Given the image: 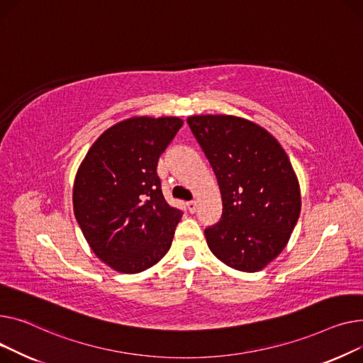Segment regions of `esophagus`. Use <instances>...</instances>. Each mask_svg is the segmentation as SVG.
Masks as SVG:
<instances>
[{
    "label": "esophagus",
    "instance_id": "1",
    "mask_svg": "<svg viewBox=\"0 0 363 363\" xmlns=\"http://www.w3.org/2000/svg\"><path fill=\"white\" fill-rule=\"evenodd\" d=\"M186 205H187L189 212H191V214H194V212H196V209H198V202L196 201H189Z\"/></svg>",
    "mask_w": 363,
    "mask_h": 363
}]
</instances>
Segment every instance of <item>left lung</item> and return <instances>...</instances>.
<instances>
[{
	"mask_svg": "<svg viewBox=\"0 0 363 363\" xmlns=\"http://www.w3.org/2000/svg\"><path fill=\"white\" fill-rule=\"evenodd\" d=\"M191 133L214 169L221 220L205 228L225 265L257 272L286 247L301 216V189L281 145L261 125L234 116H191Z\"/></svg>",
	"mask_w": 363,
	"mask_h": 363,
	"instance_id": "obj_1",
	"label": "left lung"
}]
</instances>
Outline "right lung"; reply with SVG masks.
Instances as JSON below:
<instances>
[{"mask_svg":"<svg viewBox=\"0 0 363 363\" xmlns=\"http://www.w3.org/2000/svg\"><path fill=\"white\" fill-rule=\"evenodd\" d=\"M182 125L177 117L117 123L77 169L74 217L96 257L118 272L145 271L172 246L183 211L164 199L157 165Z\"/></svg>","mask_w":363,"mask_h":363,"instance_id":"1","label":"right lung"}]
</instances>
